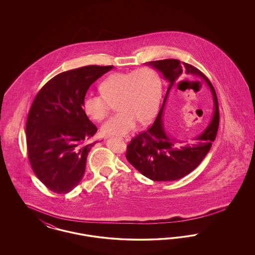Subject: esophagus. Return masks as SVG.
I'll return each instance as SVG.
<instances>
[{"label": "esophagus", "mask_w": 255, "mask_h": 255, "mask_svg": "<svg viewBox=\"0 0 255 255\" xmlns=\"http://www.w3.org/2000/svg\"><path fill=\"white\" fill-rule=\"evenodd\" d=\"M121 138H122V139H123V140H124V141H126V142H129V141H130V140H131V139H130V137H129V136H122V137H121Z\"/></svg>", "instance_id": "1"}]
</instances>
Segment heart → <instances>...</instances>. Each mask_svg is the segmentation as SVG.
Returning <instances> with one entry per match:
<instances>
[{"mask_svg":"<svg viewBox=\"0 0 255 255\" xmlns=\"http://www.w3.org/2000/svg\"><path fill=\"white\" fill-rule=\"evenodd\" d=\"M99 90L102 96L86 95L82 108L90 119L100 122L107 116L111 103L116 101L119 112L101 127L102 133L114 135L130 133L137 122H149L155 116L161 97L159 76L150 68L112 73L100 83Z\"/></svg>","mask_w":255,"mask_h":255,"instance_id":"b5f03b06","label":"heart"}]
</instances>
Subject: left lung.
Returning a JSON list of instances; mask_svg holds the SVG:
<instances>
[{
	"label": "left lung",
	"instance_id": "obj_1",
	"mask_svg": "<svg viewBox=\"0 0 255 255\" xmlns=\"http://www.w3.org/2000/svg\"><path fill=\"white\" fill-rule=\"evenodd\" d=\"M161 73L168 82V89L156 121L145 132L138 133L127 146L126 158L135 169L155 182H170L182 179L203 161L215 140L219 126V106L215 90L206 75L190 64L177 59L151 61L145 63ZM184 75H193L210 87L215 112L206 129L192 144H184L169 136L163 122V111L169 91Z\"/></svg>",
	"mask_w": 255,
	"mask_h": 255
}]
</instances>
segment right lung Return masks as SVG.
I'll return each instance as SVG.
<instances>
[{
    "label": "right lung",
    "instance_id": "right-lung-1",
    "mask_svg": "<svg viewBox=\"0 0 255 255\" xmlns=\"http://www.w3.org/2000/svg\"><path fill=\"white\" fill-rule=\"evenodd\" d=\"M113 66H85L59 73L39 91L29 110L26 145L30 165L49 190L67 194L81 182L97 132L82 108L87 91Z\"/></svg>",
    "mask_w": 255,
    "mask_h": 255
}]
</instances>
